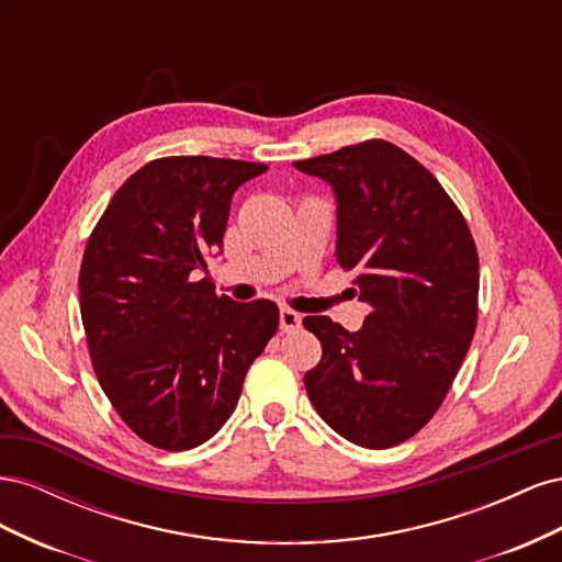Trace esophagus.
Wrapping results in <instances>:
<instances>
[{
	"instance_id": "1",
	"label": "esophagus",
	"mask_w": 562,
	"mask_h": 562,
	"mask_svg": "<svg viewBox=\"0 0 562 562\" xmlns=\"http://www.w3.org/2000/svg\"><path fill=\"white\" fill-rule=\"evenodd\" d=\"M279 323H281V330H283V333H293V330L300 328L302 316H300L297 312H293V310L283 307L281 314H279Z\"/></svg>"
}]
</instances>
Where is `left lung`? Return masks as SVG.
I'll list each match as a JSON object with an SVG mask.
<instances>
[{
	"mask_svg": "<svg viewBox=\"0 0 562 562\" xmlns=\"http://www.w3.org/2000/svg\"><path fill=\"white\" fill-rule=\"evenodd\" d=\"M295 168L333 184L337 262L370 304L359 333L302 321L323 347L304 386L351 443L398 446L436 415L469 351L479 250L443 184L396 145L372 138Z\"/></svg>",
	"mask_w": 562,
	"mask_h": 562,
	"instance_id": "obj_1",
	"label": "left lung"
}]
</instances>
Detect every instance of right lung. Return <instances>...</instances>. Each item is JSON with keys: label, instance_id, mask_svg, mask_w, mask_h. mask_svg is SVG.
Returning a JSON list of instances; mask_svg holds the SVG:
<instances>
[{"label": "right lung", "instance_id": "obj_1", "mask_svg": "<svg viewBox=\"0 0 562 562\" xmlns=\"http://www.w3.org/2000/svg\"><path fill=\"white\" fill-rule=\"evenodd\" d=\"M265 171L155 159L119 187L89 236L79 304L95 378L149 446L180 452L217 434L279 328L274 302H234L194 277L223 248L234 192Z\"/></svg>", "mask_w": 562, "mask_h": 562}]
</instances>
